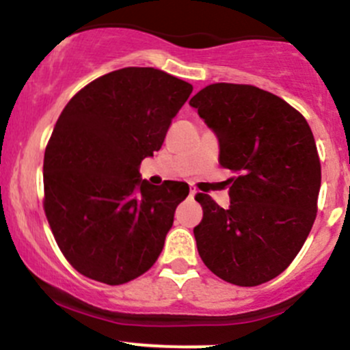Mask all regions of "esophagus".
<instances>
[{"label":"esophagus","instance_id":"obj_1","mask_svg":"<svg viewBox=\"0 0 350 350\" xmlns=\"http://www.w3.org/2000/svg\"><path fill=\"white\" fill-rule=\"evenodd\" d=\"M196 196H197V189L190 185V197H196Z\"/></svg>","mask_w":350,"mask_h":350}]
</instances>
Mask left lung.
Here are the masks:
<instances>
[{"label": "left lung", "mask_w": 350, "mask_h": 350, "mask_svg": "<svg viewBox=\"0 0 350 350\" xmlns=\"http://www.w3.org/2000/svg\"><path fill=\"white\" fill-rule=\"evenodd\" d=\"M219 139L230 205L197 193V250L214 275L237 286L276 278L300 253L317 217L319 153L307 120L282 97L247 84H211L190 99Z\"/></svg>", "instance_id": "left-lung-1"}]
</instances>
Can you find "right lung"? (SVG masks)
<instances>
[{
  "instance_id": "right-lung-1",
  "label": "right lung",
  "mask_w": 350,
  "mask_h": 350,
  "mask_svg": "<svg viewBox=\"0 0 350 350\" xmlns=\"http://www.w3.org/2000/svg\"><path fill=\"white\" fill-rule=\"evenodd\" d=\"M192 89L158 68L126 67L92 81L64 107L43 158V208L81 275L122 284L160 256L189 185H151L139 165L161 148Z\"/></svg>"
}]
</instances>
